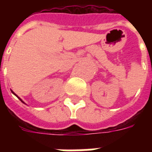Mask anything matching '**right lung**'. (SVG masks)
<instances>
[{
	"label": "right lung",
	"mask_w": 152,
	"mask_h": 152,
	"mask_svg": "<svg viewBox=\"0 0 152 152\" xmlns=\"http://www.w3.org/2000/svg\"><path fill=\"white\" fill-rule=\"evenodd\" d=\"M12 92H13V91H12ZM13 94H15V93L13 92ZM15 95H16V94H15ZM16 96H17V95H16ZM18 99H19V98H18ZM20 100H21V99H20ZM21 101H22V100H21ZM22 102H23V101H22Z\"/></svg>",
	"instance_id": "obj_1"
}]
</instances>
